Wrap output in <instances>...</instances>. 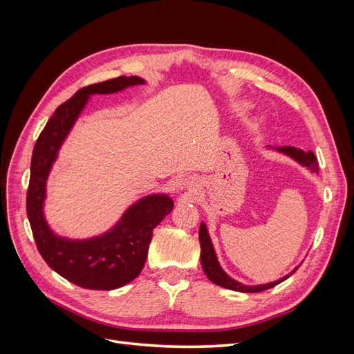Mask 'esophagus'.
Instances as JSON below:
<instances>
[{
	"instance_id": "1",
	"label": "esophagus",
	"mask_w": 354,
	"mask_h": 354,
	"mask_svg": "<svg viewBox=\"0 0 354 354\" xmlns=\"http://www.w3.org/2000/svg\"><path fill=\"white\" fill-rule=\"evenodd\" d=\"M189 186V180L183 178V180H178V189H186Z\"/></svg>"
}]
</instances>
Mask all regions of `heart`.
<instances>
[{"mask_svg": "<svg viewBox=\"0 0 354 354\" xmlns=\"http://www.w3.org/2000/svg\"><path fill=\"white\" fill-rule=\"evenodd\" d=\"M241 108H242V106H239V109H241Z\"/></svg>", "mask_w": 354, "mask_h": 354, "instance_id": "b5f03b06", "label": "heart"}]
</instances>
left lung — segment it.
<instances>
[{"mask_svg":"<svg viewBox=\"0 0 354 354\" xmlns=\"http://www.w3.org/2000/svg\"><path fill=\"white\" fill-rule=\"evenodd\" d=\"M267 149H272V151L279 152L282 155H286L291 159H294L295 162H298L301 167H306L307 169L312 171V173H317V160L316 156L312 151L304 152L301 149L294 147V146H267ZM199 243H201V264L202 269L205 272L208 279L216 283L218 286L232 289V291H239V292H261L266 291V289L273 288L277 283H281L283 281H286L289 276H291L299 266H297L295 269L285 274L281 279H277L274 282H269V283H263V285H245L242 282H238L236 279H233L226 272L223 270V267L218 263L216 250H214L212 241L209 238L208 229L205 226V223H201L199 227Z\"/></svg>","mask_w":354,"mask_h":354,"instance_id":"1","label":"left lung"}]
</instances>
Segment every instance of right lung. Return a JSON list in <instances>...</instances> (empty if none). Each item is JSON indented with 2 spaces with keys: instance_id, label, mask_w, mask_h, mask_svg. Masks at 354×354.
I'll return each instance as SVG.
<instances>
[{
  "instance_id": "right-lung-1",
  "label": "right lung",
  "mask_w": 354,
  "mask_h": 354,
  "mask_svg": "<svg viewBox=\"0 0 354 354\" xmlns=\"http://www.w3.org/2000/svg\"><path fill=\"white\" fill-rule=\"evenodd\" d=\"M143 84L140 77H118L78 90L53 113L32 152L26 212L37 248L53 270L81 288L111 291L134 281L145 266L153 229L174 207L167 194L147 195L128 207L109 230L87 239L59 236L44 216L50 171L91 95Z\"/></svg>"
}]
</instances>
